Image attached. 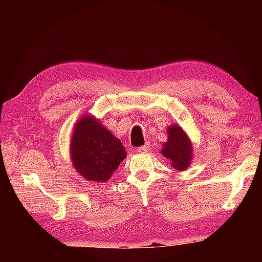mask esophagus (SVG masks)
I'll use <instances>...</instances> for the list:
<instances>
[{
  "instance_id": "1",
  "label": "esophagus",
  "mask_w": 262,
  "mask_h": 262,
  "mask_svg": "<svg viewBox=\"0 0 262 262\" xmlns=\"http://www.w3.org/2000/svg\"><path fill=\"white\" fill-rule=\"evenodd\" d=\"M148 148H149V144L146 143V144H144L143 146L138 147V148H137V152H138V153H145V152H147Z\"/></svg>"
}]
</instances>
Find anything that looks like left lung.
<instances>
[{
    "instance_id": "obj_1",
    "label": "left lung",
    "mask_w": 262,
    "mask_h": 262,
    "mask_svg": "<svg viewBox=\"0 0 262 262\" xmlns=\"http://www.w3.org/2000/svg\"><path fill=\"white\" fill-rule=\"evenodd\" d=\"M167 141L163 144L161 154L169 161L172 168L186 170L192 162L193 149L191 140L179 124L167 126Z\"/></svg>"
}]
</instances>
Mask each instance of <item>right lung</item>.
<instances>
[{"label": "right lung", "mask_w": 262, "mask_h": 262, "mask_svg": "<svg viewBox=\"0 0 262 262\" xmlns=\"http://www.w3.org/2000/svg\"><path fill=\"white\" fill-rule=\"evenodd\" d=\"M70 154L75 170L95 182L109 180L126 157L121 142L92 115H84L75 123Z\"/></svg>", "instance_id": "add662e5"}]
</instances>
